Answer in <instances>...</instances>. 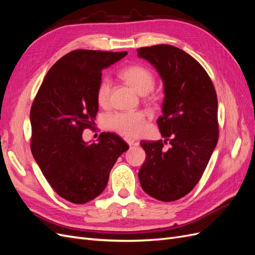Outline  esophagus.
<instances>
[{
	"label": "esophagus",
	"instance_id": "esophagus-1",
	"mask_svg": "<svg viewBox=\"0 0 255 255\" xmlns=\"http://www.w3.org/2000/svg\"><path fill=\"white\" fill-rule=\"evenodd\" d=\"M125 140L128 145H133L136 143V141L133 139V138H129V137H125Z\"/></svg>",
	"mask_w": 255,
	"mask_h": 255
}]
</instances>
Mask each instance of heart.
<instances>
[{
    "label": "heart",
    "mask_w": 255,
    "mask_h": 255,
    "mask_svg": "<svg viewBox=\"0 0 255 255\" xmlns=\"http://www.w3.org/2000/svg\"><path fill=\"white\" fill-rule=\"evenodd\" d=\"M121 79L128 84L139 95H146L155 86V75L148 67L142 65H130L123 69L120 73ZM111 94V81L104 78L97 88V102L104 106L109 102ZM106 127L123 136H139L143 133L146 126L145 114L142 112L115 113L105 119Z\"/></svg>",
    "instance_id": "obj_1"
}]
</instances>
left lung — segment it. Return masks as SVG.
I'll use <instances>...</instances> for the list:
<instances>
[{"label": "left lung", "mask_w": 255, "mask_h": 255, "mask_svg": "<svg viewBox=\"0 0 255 255\" xmlns=\"http://www.w3.org/2000/svg\"><path fill=\"white\" fill-rule=\"evenodd\" d=\"M164 82L163 116L157 125L165 140L140 141L145 160L138 177L144 192L170 202L190 192L218 141V100L204 68L170 44L137 49ZM172 144L166 150L163 144Z\"/></svg>", "instance_id": "left-lung-1"}]
</instances>
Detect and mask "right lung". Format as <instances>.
Listing matches in <instances>:
<instances>
[{
	"instance_id": "1",
	"label": "right lung",
	"mask_w": 255,
	"mask_h": 255,
	"mask_svg": "<svg viewBox=\"0 0 255 255\" xmlns=\"http://www.w3.org/2000/svg\"><path fill=\"white\" fill-rule=\"evenodd\" d=\"M128 52L74 50L52 66L30 109V150L45 179L58 196L86 203L106 187L116 160L128 149L114 133L99 142L83 140L98 113L97 88L103 69Z\"/></svg>"
}]
</instances>
